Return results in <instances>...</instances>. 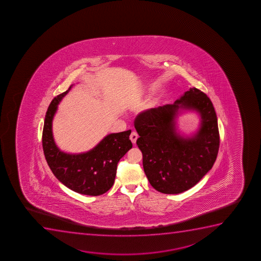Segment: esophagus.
Segmentation results:
<instances>
[{
	"label": "esophagus",
	"mask_w": 261,
	"mask_h": 261,
	"mask_svg": "<svg viewBox=\"0 0 261 261\" xmlns=\"http://www.w3.org/2000/svg\"><path fill=\"white\" fill-rule=\"evenodd\" d=\"M137 139H138V134L137 133L134 132L131 133V135H130V140L133 142V144L135 145L136 143V141H137Z\"/></svg>",
	"instance_id": "1"
}]
</instances>
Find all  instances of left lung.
<instances>
[{"label":"left lung","mask_w":261,"mask_h":261,"mask_svg":"<svg viewBox=\"0 0 261 261\" xmlns=\"http://www.w3.org/2000/svg\"><path fill=\"white\" fill-rule=\"evenodd\" d=\"M179 109L197 110L202 121L199 132L184 139L175 132ZM137 146L145 174L152 187L164 194H179L195 186L212 169L218 156V118L212 100L190 88L174 104L143 111L136 116Z\"/></svg>","instance_id":"left-lung-1"}]
</instances>
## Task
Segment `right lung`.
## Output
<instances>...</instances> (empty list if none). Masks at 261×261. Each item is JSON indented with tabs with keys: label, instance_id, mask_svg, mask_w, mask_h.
Masks as SVG:
<instances>
[{
	"label": "right lung",
	"instance_id": "1",
	"mask_svg": "<svg viewBox=\"0 0 261 261\" xmlns=\"http://www.w3.org/2000/svg\"><path fill=\"white\" fill-rule=\"evenodd\" d=\"M71 86L53 98L46 112L43 124V149L49 169L59 181L70 190L87 196H99L114 185L117 164L131 149V130L111 134L95 147L86 153L71 154L57 147L53 135V120L58 105Z\"/></svg>",
	"mask_w": 261,
	"mask_h": 261
}]
</instances>
